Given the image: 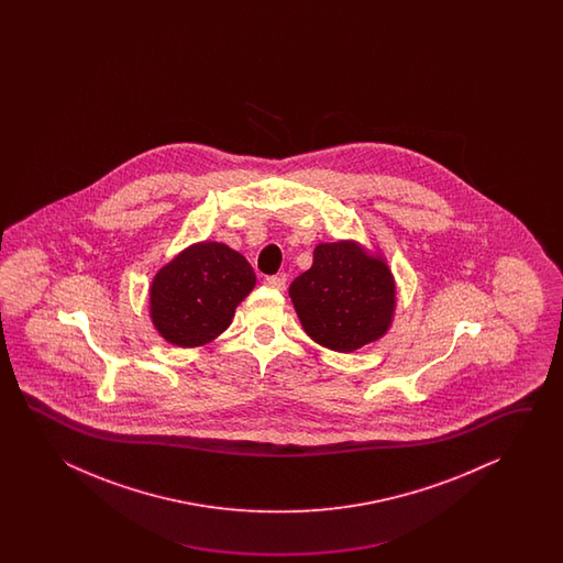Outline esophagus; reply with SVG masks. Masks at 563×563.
Instances as JSON below:
<instances>
[{
    "label": "esophagus",
    "mask_w": 563,
    "mask_h": 563,
    "mask_svg": "<svg viewBox=\"0 0 563 563\" xmlns=\"http://www.w3.org/2000/svg\"><path fill=\"white\" fill-rule=\"evenodd\" d=\"M286 276H267L265 277V286L274 287V289H279V291H284L286 289Z\"/></svg>",
    "instance_id": "1"
}]
</instances>
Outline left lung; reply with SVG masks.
<instances>
[{
    "label": "left lung",
    "instance_id": "1",
    "mask_svg": "<svg viewBox=\"0 0 563 563\" xmlns=\"http://www.w3.org/2000/svg\"><path fill=\"white\" fill-rule=\"evenodd\" d=\"M289 298L313 342L347 354L388 332L395 277L383 255H371L356 241L320 243L310 269L291 282Z\"/></svg>",
    "mask_w": 563,
    "mask_h": 563
}]
</instances>
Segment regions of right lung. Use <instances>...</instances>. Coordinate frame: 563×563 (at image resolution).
Wrapping results in <instances>:
<instances>
[{
    "mask_svg": "<svg viewBox=\"0 0 563 563\" xmlns=\"http://www.w3.org/2000/svg\"><path fill=\"white\" fill-rule=\"evenodd\" d=\"M255 286V272L225 243L189 245L156 272L151 320L168 344L203 346L225 332L235 308Z\"/></svg>",
    "mask_w": 563,
    "mask_h": 563,
    "instance_id": "obj_1",
    "label": "right lung"
}]
</instances>
